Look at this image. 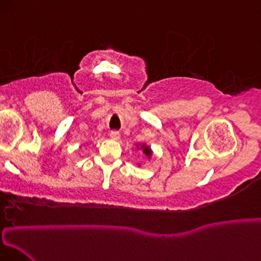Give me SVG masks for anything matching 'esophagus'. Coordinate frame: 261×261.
Returning a JSON list of instances; mask_svg holds the SVG:
<instances>
[{"label": "esophagus", "instance_id": "1", "mask_svg": "<svg viewBox=\"0 0 261 261\" xmlns=\"http://www.w3.org/2000/svg\"><path fill=\"white\" fill-rule=\"evenodd\" d=\"M109 136H110V138H111L112 140H118V139H120V133H118L117 130H111Z\"/></svg>", "mask_w": 261, "mask_h": 261}]
</instances>
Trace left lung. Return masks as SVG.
Masks as SVG:
<instances>
[{
  "label": "left lung",
  "mask_w": 261,
  "mask_h": 261,
  "mask_svg": "<svg viewBox=\"0 0 261 261\" xmlns=\"http://www.w3.org/2000/svg\"><path fill=\"white\" fill-rule=\"evenodd\" d=\"M144 153H145V155H147V156H150L151 155L150 147H144Z\"/></svg>",
  "instance_id": "obj_1"
}]
</instances>
